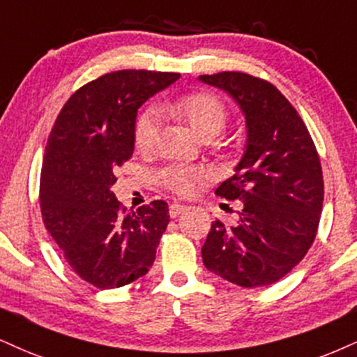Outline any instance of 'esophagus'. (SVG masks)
<instances>
[{
    "mask_svg": "<svg viewBox=\"0 0 357 357\" xmlns=\"http://www.w3.org/2000/svg\"><path fill=\"white\" fill-rule=\"evenodd\" d=\"M185 210H187V206L178 204V202H174V204H170V206H169V213H170L172 218L178 217V215L182 212H185Z\"/></svg>",
    "mask_w": 357,
    "mask_h": 357,
    "instance_id": "esophagus-1",
    "label": "esophagus"
}]
</instances>
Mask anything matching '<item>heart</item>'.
<instances>
[{"label":"heart","instance_id":"1","mask_svg":"<svg viewBox=\"0 0 357 357\" xmlns=\"http://www.w3.org/2000/svg\"><path fill=\"white\" fill-rule=\"evenodd\" d=\"M169 111L183 121L200 139L217 137L227 126V109L213 94L197 92L183 96ZM162 114L155 107H149L140 114L135 124V144L140 151H151L160 135ZM205 172L190 165H170L158 172V182L167 190L187 197L197 190L204 180Z\"/></svg>","mask_w":357,"mask_h":357}]
</instances>
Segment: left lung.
I'll return each instance as SVG.
<instances>
[{
  "instance_id": "obj_1",
  "label": "left lung",
  "mask_w": 357,
  "mask_h": 357,
  "mask_svg": "<svg viewBox=\"0 0 357 357\" xmlns=\"http://www.w3.org/2000/svg\"><path fill=\"white\" fill-rule=\"evenodd\" d=\"M238 104L246 151L215 193L241 200L238 223L215 220L202 258L208 271L243 288L288 275L313 245L323 210L319 155L305 122L275 86L245 73L200 76Z\"/></svg>"
}]
</instances>
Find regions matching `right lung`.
I'll return each instance as SVG.
<instances>
[{"instance_id": "1", "label": "right lung", "mask_w": 357, "mask_h": 357, "mask_svg": "<svg viewBox=\"0 0 357 357\" xmlns=\"http://www.w3.org/2000/svg\"><path fill=\"white\" fill-rule=\"evenodd\" d=\"M180 77L124 69L77 89L57 116L44 151L39 202L46 230L74 271L111 289L144 276L170 222L153 200L127 212L111 187L135 144L137 109Z\"/></svg>"}]
</instances>
